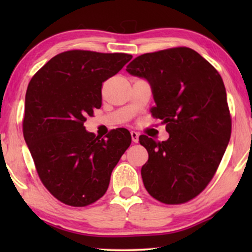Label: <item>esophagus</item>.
I'll list each match as a JSON object with an SVG mask.
<instances>
[{
    "mask_svg": "<svg viewBox=\"0 0 252 252\" xmlns=\"http://www.w3.org/2000/svg\"><path fill=\"white\" fill-rule=\"evenodd\" d=\"M139 135H140V134L135 132V130H132V132H130V136H132V141L134 143L139 142Z\"/></svg>",
    "mask_w": 252,
    "mask_h": 252,
    "instance_id": "esophagus-1",
    "label": "esophagus"
}]
</instances>
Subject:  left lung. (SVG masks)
<instances>
[{"mask_svg": "<svg viewBox=\"0 0 252 252\" xmlns=\"http://www.w3.org/2000/svg\"><path fill=\"white\" fill-rule=\"evenodd\" d=\"M126 71L149 82L156 103L150 112L170 134L163 142L140 136L149 154L141 168L144 187L165 204L190 201L211 181L229 142L232 122L222 79L186 47L141 55Z\"/></svg>", "mask_w": 252, "mask_h": 252, "instance_id": "left-lung-1", "label": "left lung"}]
</instances>
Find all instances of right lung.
<instances>
[{
    "label": "right lung",
    "mask_w": 252,
    "mask_h": 252,
    "mask_svg": "<svg viewBox=\"0 0 252 252\" xmlns=\"http://www.w3.org/2000/svg\"><path fill=\"white\" fill-rule=\"evenodd\" d=\"M128 54L71 50L58 54L30 81L24 139L37 174L58 201L92 204L105 194L112 170L132 142L127 129L105 139L86 130V117L102 105V84L132 60Z\"/></svg>",
    "instance_id": "1"
}]
</instances>
